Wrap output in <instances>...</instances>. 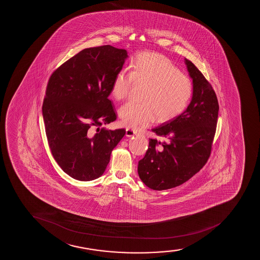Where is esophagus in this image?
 <instances>
[{"instance_id":"esophagus-1","label":"esophagus","mask_w":260,"mask_h":260,"mask_svg":"<svg viewBox=\"0 0 260 260\" xmlns=\"http://www.w3.org/2000/svg\"><path fill=\"white\" fill-rule=\"evenodd\" d=\"M137 131H136V130H134V129H125V135H126L127 137H132V136H134V135H137Z\"/></svg>"}]
</instances>
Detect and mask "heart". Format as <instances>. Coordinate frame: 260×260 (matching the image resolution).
Wrapping results in <instances>:
<instances>
[{
    "instance_id": "b5f03b06",
    "label": "heart",
    "mask_w": 260,
    "mask_h": 260,
    "mask_svg": "<svg viewBox=\"0 0 260 260\" xmlns=\"http://www.w3.org/2000/svg\"><path fill=\"white\" fill-rule=\"evenodd\" d=\"M146 84L141 103L126 102L119 108L121 122L132 128L148 125L158 116L167 121L185 110L191 100L193 85L191 78L163 54L143 52L137 54L129 65V71L117 72L111 85L114 98L127 95L132 84Z\"/></svg>"
}]
</instances>
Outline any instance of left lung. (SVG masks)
<instances>
[{
    "label": "left lung",
    "mask_w": 260,
    "mask_h": 260,
    "mask_svg": "<svg viewBox=\"0 0 260 260\" xmlns=\"http://www.w3.org/2000/svg\"><path fill=\"white\" fill-rule=\"evenodd\" d=\"M193 83L191 102L183 113L152 128L167 141L150 139L138 173L144 184L162 191L182 185L203 168L212 152L218 102L212 85L191 60L185 59Z\"/></svg>",
    "instance_id": "obj_1"
}]
</instances>
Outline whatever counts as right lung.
Here are the masks:
<instances>
[{"mask_svg":"<svg viewBox=\"0 0 260 260\" xmlns=\"http://www.w3.org/2000/svg\"><path fill=\"white\" fill-rule=\"evenodd\" d=\"M127 53L103 45L85 48L57 68L48 80L42 115L51 153L69 176H102L125 129L100 128L117 115L108 96ZM93 128L96 133H91Z\"/></svg>","mask_w":260,"mask_h":260,"instance_id":"right-lung-1","label":"right lung"}]
</instances>
